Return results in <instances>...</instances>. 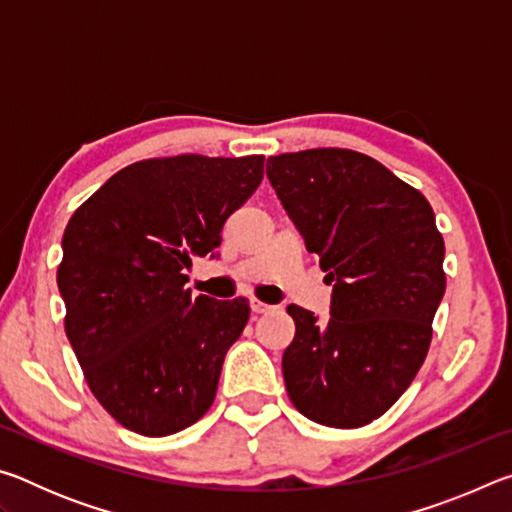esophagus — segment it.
Here are the masks:
<instances>
[{
    "mask_svg": "<svg viewBox=\"0 0 512 512\" xmlns=\"http://www.w3.org/2000/svg\"><path fill=\"white\" fill-rule=\"evenodd\" d=\"M250 309H253L255 314H266V311H271V305H266V302L253 298L250 300Z\"/></svg>",
    "mask_w": 512,
    "mask_h": 512,
    "instance_id": "34e87169",
    "label": "esophagus"
}]
</instances>
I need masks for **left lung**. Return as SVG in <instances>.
<instances>
[{"instance_id": "8db88e82", "label": "left lung", "mask_w": 512, "mask_h": 512, "mask_svg": "<svg viewBox=\"0 0 512 512\" xmlns=\"http://www.w3.org/2000/svg\"><path fill=\"white\" fill-rule=\"evenodd\" d=\"M266 176L334 284L327 320L287 307V393L309 420L363 427L400 400L429 352L445 296L436 216L418 189L350 149L271 155Z\"/></svg>"}]
</instances>
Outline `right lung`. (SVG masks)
Listing matches in <instances>:
<instances>
[{"mask_svg": "<svg viewBox=\"0 0 512 512\" xmlns=\"http://www.w3.org/2000/svg\"><path fill=\"white\" fill-rule=\"evenodd\" d=\"M264 178V155H173L128 164L69 219L58 289L92 395L142 436L183 431L210 409L246 298L192 296L185 268Z\"/></svg>", "mask_w": 512, "mask_h": 512, "instance_id": "obj_1", "label": "right lung"}]
</instances>
